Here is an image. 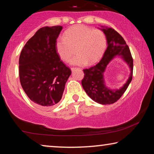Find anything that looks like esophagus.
Returning a JSON list of instances; mask_svg holds the SVG:
<instances>
[{"label": "esophagus", "instance_id": "1", "mask_svg": "<svg viewBox=\"0 0 154 154\" xmlns=\"http://www.w3.org/2000/svg\"><path fill=\"white\" fill-rule=\"evenodd\" d=\"M79 69H80V68H79ZM71 69L72 70H72H74V69H75V68H71Z\"/></svg>", "mask_w": 154, "mask_h": 154}]
</instances>
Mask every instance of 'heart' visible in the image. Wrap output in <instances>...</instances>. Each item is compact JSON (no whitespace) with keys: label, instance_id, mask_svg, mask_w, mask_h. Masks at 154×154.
<instances>
[{"label":"heart","instance_id":"b5f03b06","mask_svg":"<svg viewBox=\"0 0 154 154\" xmlns=\"http://www.w3.org/2000/svg\"><path fill=\"white\" fill-rule=\"evenodd\" d=\"M106 36L100 29H93L85 25L75 26L65 32L56 42V49L60 58L69 62L75 53L71 63L85 65L95 63L105 53Z\"/></svg>","mask_w":154,"mask_h":154}]
</instances>
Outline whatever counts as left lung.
<instances>
[{"label":"left lung","instance_id":"obj_1","mask_svg":"<svg viewBox=\"0 0 154 154\" xmlns=\"http://www.w3.org/2000/svg\"><path fill=\"white\" fill-rule=\"evenodd\" d=\"M107 42V48L102 59L95 66L83 70L84 77L82 81V87L89 97L101 105H110L116 103L124 94L132 79L133 59L126 41L119 34L111 28L102 26ZM122 57L129 65L131 74L127 83L119 89L111 90L106 86L103 72L108 64L116 56Z\"/></svg>","mask_w":154,"mask_h":154}]
</instances>
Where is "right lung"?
<instances>
[{
    "label": "right lung",
    "instance_id": "obj_1",
    "mask_svg": "<svg viewBox=\"0 0 154 154\" xmlns=\"http://www.w3.org/2000/svg\"><path fill=\"white\" fill-rule=\"evenodd\" d=\"M61 26H45L27 41L19 59V75L23 90L31 100L51 108L61 100L71 71L60 60L56 42Z\"/></svg>",
    "mask_w": 154,
    "mask_h": 154
}]
</instances>
